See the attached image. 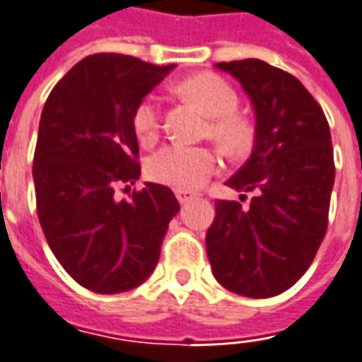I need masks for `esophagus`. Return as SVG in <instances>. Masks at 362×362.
Returning <instances> with one entry per match:
<instances>
[{
  "label": "esophagus",
  "instance_id": "obj_1",
  "mask_svg": "<svg viewBox=\"0 0 362 362\" xmlns=\"http://www.w3.org/2000/svg\"><path fill=\"white\" fill-rule=\"evenodd\" d=\"M174 194H176V198H178V202H180V204H186V202H190L196 198V196H194V194L188 190H176Z\"/></svg>",
  "mask_w": 362,
  "mask_h": 362
}]
</instances>
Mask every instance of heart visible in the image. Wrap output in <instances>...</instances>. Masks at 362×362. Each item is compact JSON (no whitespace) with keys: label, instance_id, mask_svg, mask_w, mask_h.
I'll return each mask as SVG.
<instances>
[{"label":"heart","instance_id":"b5f03b06","mask_svg":"<svg viewBox=\"0 0 362 362\" xmlns=\"http://www.w3.org/2000/svg\"><path fill=\"white\" fill-rule=\"evenodd\" d=\"M178 93L210 119L206 134L216 140L226 152L238 154L250 146L253 127L247 119L240 117L238 95L222 77L214 73H200L178 83ZM132 127L142 144H152L160 132V105L154 97H146L132 112ZM218 154L210 148L170 144L154 152L146 160V174L150 180L172 186L178 190H196L204 186L218 170Z\"/></svg>","mask_w":362,"mask_h":362}]
</instances>
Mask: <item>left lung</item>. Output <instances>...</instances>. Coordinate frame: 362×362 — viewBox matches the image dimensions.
I'll list each match as a JSON object with an SVG mask.
<instances>
[{
    "instance_id": "8db88e82",
    "label": "left lung",
    "mask_w": 362,
    "mask_h": 362,
    "mask_svg": "<svg viewBox=\"0 0 362 362\" xmlns=\"http://www.w3.org/2000/svg\"><path fill=\"white\" fill-rule=\"evenodd\" d=\"M250 97L255 115L253 150L226 182L253 192L247 208L216 202L206 233L214 277L253 299L287 291L309 269L327 232L335 162L323 109L289 73L259 59L218 63Z\"/></svg>"
}]
</instances>
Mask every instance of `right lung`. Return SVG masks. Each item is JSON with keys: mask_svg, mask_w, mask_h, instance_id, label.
Here are the masks:
<instances>
[{"mask_svg": "<svg viewBox=\"0 0 362 362\" xmlns=\"http://www.w3.org/2000/svg\"><path fill=\"white\" fill-rule=\"evenodd\" d=\"M176 65L98 53L78 61L47 98L37 134L33 182L47 243L78 285L122 293L146 281L180 204L146 182L130 200L119 184L140 178L132 112Z\"/></svg>", "mask_w": 362, "mask_h": 362, "instance_id": "right-lung-1", "label": "right lung"}]
</instances>
